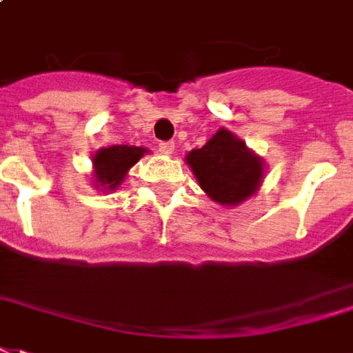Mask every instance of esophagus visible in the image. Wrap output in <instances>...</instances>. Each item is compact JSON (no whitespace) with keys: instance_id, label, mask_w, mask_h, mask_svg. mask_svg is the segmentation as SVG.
<instances>
[{"instance_id":"34e87169","label":"esophagus","mask_w":353,"mask_h":353,"mask_svg":"<svg viewBox=\"0 0 353 353\" xmlns=\"http://www.w3.org/2000/svg\"><path fill=\"white\" fill-rule=\"evenodd\" d=\"M159 151L163 155H171L172 151H174V143L172 141H161Z\"/></svg>"}]
</instances>
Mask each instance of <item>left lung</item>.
<instances>
[{"instance_id":"1","label":"left lung","mask_w":353,"mask_h":353,"mask_svg":"<svg viewBox=\"0 0 353 353\" xmlns=\"http://www.w3.org/2000/svg\"><path fill=\"white\" fill-rule=\"evenodd\" d=\"M186 161L202 190L223 205H237L256 192L264 171L262 159L223 128L204 148L192 149Z\"/></svg>"}]
</instances>
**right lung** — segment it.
<instances>
[{
  "label": "right lung",
  "instance_id": "obj_1",
  "mask_svg": "<svg viewBox=\"0 0 353 353\" xmlns=\"http://www.w3.org/2000/svg\"><path fill=\"white\" fill-rule=\"evenodd\" d=\"M143 153L145 149L134 148V145H112V148L99 149L93 157L94 179L99 182L97 186L114 190L124 181L128 169L134 167Z\"/></svg>",
  "mask_w": 353,
  "mask_h": 353
}]
</instances>
